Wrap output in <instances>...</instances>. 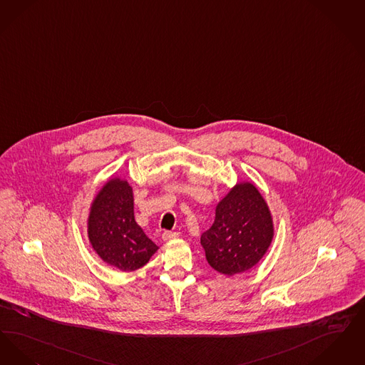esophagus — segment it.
Returning <instances> with one entry per match:
<instances>
[{
  "instance_id": "1",
  "label": "esophagus",
  "mask_w": 365,
  "mask_h": 365,
  "mask_svg": "<svg viewBox=\"0 0 365 365\" xmlns=\"http://www.w3.org/2000/svg\"><path fill=\"white\" fill-rule=\"evenodd\" d=\"M178 233H175V232H165L163 235H162V238H163V241H173L175 238H178Z\"/></svg>"
}]
</instances>
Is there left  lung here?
I'll return each instance as SVG.
<instances>
[{"label": "left lung", "mask_w": 365, "mask_h": 365, "mask_svg": "<svg viewBox=\"0 0 365 365\" xmlns=\"http://www.w3.org/2000/svg\"><path fill=\"white\" fill-rule=\"evenodd\" d=\"M272 238L274 221L267 202L252 181H238L218 202L214 223L200 244L208 264L232 277L255 267Z\"/></svg>", "instance_id": "8db88e82"}]
</instances>
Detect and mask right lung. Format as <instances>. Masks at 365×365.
Masks as SVG:
<instances>
[{"mask_svg":"<svg viewBox=\"0 0 365 365\" xmlns=\"http://www.w3.org/2000/svg\"><path fill=\"white\" fill-rule=\"evenodd\" d=\"M87 235L96 254L124 272L140 269L158 251L135 221L133 190L120 175L110 177L96 192L88 211Z\"/></svg>","mask_w":365,"mask_h":365,"instance_id":"1","label":"right lung"}]
</instances>
